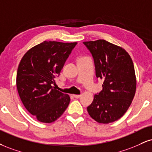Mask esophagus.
I'll list each match as a JSON object with an SVG mask.
<instances>
[{"label": "esophagus", "instance_id": "esophagus-1", "mask_svg": "<svg viewBox=\"0 0 152 152\" xmlns=\"http://www.w3.org/2000/svg\"><path fill=\"white\" fill-rule=\"evenodd\" d=\"M73 96H74V98H78L80 96H81V95H74Z\"/></svg>", "mask_w": 152, "mask_h": 152}]
</instances>
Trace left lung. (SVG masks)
Returning a JSON list of instances; mask_svg holds the SVG:
<instances>
[{
    "label": "left lung",
    "mask_w": 152,
    "mask_h": 152,
    "mask_svg": "<svg viewBox=\"0 0 152 152\" xmlns=\"http://www.w3.org/2000/svg\"><path fill=\"white\" fill-rule=\"evenodd\" d=\"M94 58L96 77L103 89L88 106V114L99 123L118 120L131 105L136 91L132 60L124 49L104 39L84 42Z\"/></svg>",
    "instance_id": "1"
}]
</instances>
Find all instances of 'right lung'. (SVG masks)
<instances>
[{
    "label": "right lung",
    "mask_w": 152,
    "mask_h": 152,
    "mask_svg": "<svg viewBox=\"0 0 152 152\" xmlns=\"http://www.w3.org/2000/svg\"><path fill=\"white\" fill-rule=\"evenodd\" d=\"M76 42L45 41L22 58L17 72V88L24 106L39 122L59 118L70 102L69 95L53 87Z\"/></svg>",
    "instance_id": "1"
}]
</instances>
